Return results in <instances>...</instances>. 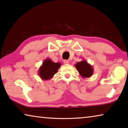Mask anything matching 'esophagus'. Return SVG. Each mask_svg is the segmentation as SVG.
Here are the masks:
<instances>
[{"mask_svg":"<svg viewBox=\"0 0 128 128\" xmlns=\"http://www.w3.org/2000/svg\"><path fill=\"white\" fill-rule=\"evenodd\" d=\"M63 62H64V64H69V61H68V60H64L63 61Z\"/></svg>","mask_w":128,"mask_h":128,"instance_id":"obj_1","label":"esophagus"}]
</instances>
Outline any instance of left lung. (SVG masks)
Returning <instances> with one entry per match:
<instances>
[{"instance_id":"obj_1","label":"left lung","mask_w":128,"mask_h":128,"mask_svg":"<svg viewBox=\"0 0 128 128\" xmlns=\"http://www.w3.org/2000/svg\"><path fill=\"white\" fill-rule=\"evenodd\" d=\"M75 66L82 78H90L94 73V68L92 66L88 64L84 59L82 62H78Z\"/></svg>"}]
</instances>
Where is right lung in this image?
I'll list each match as a JSON object with an SVG mask.
<instances>
[{"label":"right lung","mask_w":128,"mask_h":128,"mask_svg":"<svg viewBox=\"0 0 128 128\" xmlns=\"http://www.w3.org/2000/svg\"><path fill=\"white\" fill-rule=\"evenodd\" d=\"M61 66L60 62H54L50 58H46L40 67L38 74L44 80H50L58 72Z\"/></svg>","instance_id":"right-lung-1"}]
</instances>
